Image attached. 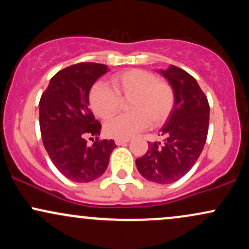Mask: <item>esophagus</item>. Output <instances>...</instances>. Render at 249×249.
<instances>
[{"mask_svg":"<svg viewBox=\"0 0 249 249\" xmlns=\"http://www.w3.org/2000/svg\"><path fill=\"white\" fill-rule=\"evenodd\" d=\"M128 142H130V139H116V141H115L116 145H118V146H123V145H126Z\"/></svg>","mask_w":249,"mask_h":249,"instance_id":"obj_1","label":"esophagus"}]
</instances>
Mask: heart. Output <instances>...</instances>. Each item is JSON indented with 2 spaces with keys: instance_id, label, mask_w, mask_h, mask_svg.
<instances>
[{
  "instance_id": "1",
  "label": "heart",
  "mask_w": 249,
  "mask_h": 249,
  "mask_svg": "<svg viewBox=\"0 0 249 249\" xmlns=\"http://www.w3.org/2000/svg\"><path fill=\"white\" fill-rule=\"evenodd\" d=\"M111 90L105 83L93 85L89 103L93 113L108 119L118 111L121 101H128L131 113L121 115L108 121L104 132L110 138L128 139L148 126H158L170 116L174 105V91L166 81L157 78L146 70L131 69L117 72L111 77Z\"/></svg>"
}]
</instances>
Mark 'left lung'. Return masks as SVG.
I'll list each match as a JSON object with an SVG mask.
<instances>
[{
  "instance_id": "8db88e82",
  "label": "left lung",
  "mask_w": 249,
  "mask_h": 249,
  "mask_svg": "<svg viewBox=\"0 0 249 249\" xmlns=\"http://www.w3.org/2000/svg\"><path fill=\"white\" fill-rule=\"evenodd\" d=\"M174 91V105L159 136L164 141L148 142L147 152L136 159L139 173L157 184H171L186 174L205 146L210 123V105L198 82L186 71L170 65L159 70Z\"/></svg>"
}]
</instances>
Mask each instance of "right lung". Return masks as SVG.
Returning a JSON list of instances; mask_svg holds the SVG:
<instances>
[{
	"mask_svg": "<svg viewBox=\"0 0 249 249\" xmlns=\"http://www.w3.org/2000/svg\"><path fill=\"white\" fill-rule=\"evenodd\" d=\"M107 65L78 63L57 72L39 101L43 145L57 170L75 182L92 181L107 168L113 141H98L102 125L89 108V93ZM87 136H96L91 147Z\"/></svg>",
	"mask_w": 249,
	"mask_h": 249,
	"instance_id": "1",
	"label": "right lung"
}]
</instances>
